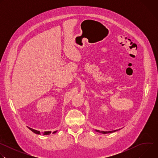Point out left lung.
Masks as SVG:
<instances>
[{"label":"left lung","instance_id":"left-lung-1","mask_svg":"<svg viewBox=\"0 0 158 158\" xmlns=\"http://www.w3.org/2000/svg\"><path fill=\"white\" fill-rule=\"evenodd\" d=\"M119 129H116V130H114V131H99V130H97L96 129L95 131L96 132H100V133H102V134H108V133H112V132H116Z\"/></svg>","mask_w":158,"mask_h":158}]
</instances>
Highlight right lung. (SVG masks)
Listing matches in <instances>:
<instances>
[{
    "label": "right lung",
    "instance_id": "1",
    "mask_svg": "<svg viewBox=\"0 0 158 158\" xmlns=\"http://www.w3.org/2000/svg\"><path fill=\"white\" fill-rule=\"evenodd\" d=\"M28 127L31 131H32L33 132H34V133H35V134H41V132H40L39 131L34 129L31 128V127ZM57 131H54V132H52V134H54V133L57 132ZM51 133V131H44V132H42V134H44V135H49Z\"/></svg>",
    "mask_w": 158,
    "mask_h": 158
}]
</instances>
